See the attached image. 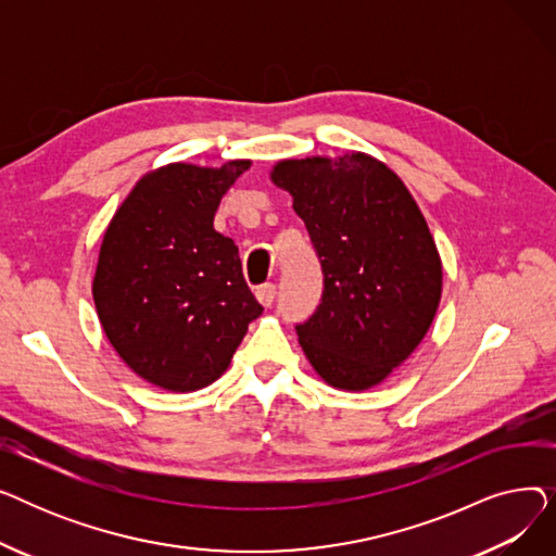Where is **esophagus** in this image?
I'll return each instance as SVG.
<instances>
[{
    "label": "esophagus",
    "instance_id": "obj_1",
    "mask_svg": "<svg viewBox=\"0 0 556 556\" xmlns=\"http://www.w3.org/2000/svg\"><path fill=\"white\" fill-rule=\"evenodd\" d=\"M275 295H277V288H275V283H263V286H258V288H256V300H258V304H261V306L270 308V306H273V302H275Z\"/></svg>",
    "mask_w": 556,
    "mask_h": 556
}]
</instances>
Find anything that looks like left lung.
Listing matches in <instances>:
<instances>
[{
  "instance_id": "obj_1",
  "label": "left lung",
  "mask_w": 556,
  "mask_h": 556,
  "mask_svg": "<svg viewBox=\"0 0 556 556\" xmlns=\"http://www.w3.org/2000/svg\"><path fill=\"white\" fill-rule=\"evenodd\" d=\"M270 180L293 195L323 261V304L298 327L306 361L336 390L381 386L426 338L442 300V256L417 200L361 151L279 160Z\"/></svg>"
}]
</instances>
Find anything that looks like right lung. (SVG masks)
Instances as JSON below:
<instances>
[{
  "instance_id": "right-lung-1",
  "label": "right lung",
  "mask_w": 556,
  "mask_h": 556,
  "mask_svg": "<svg viewBox=\"0 0 556 556\" xmlns=\"http://www.w3.org/2000/svg\"><path fill=\"white\" fill-rule=\"evenodd\" d=\"M250 164L153 168L105 227L92 279L99 323L119 358L166 392L212 386L263 311L239 248L214 229L220 198Z\"/></svg>"
}]
</instances>
